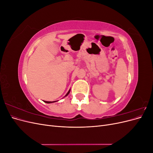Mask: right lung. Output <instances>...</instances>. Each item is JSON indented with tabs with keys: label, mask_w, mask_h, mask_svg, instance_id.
Here are the masks:
<instances>
[{
	"label": "right lung",
	"mask_w": 153,
	"mask_h": 153,
	"mask_svg": "<svg viewBox=\"0 0 153 153\" xmlns=\"http://www.w3.org/2000/svg\"><path fill=\"white\" fill-rule=\"evenodd\" d=\"M69 92H70V89H69V91L68 92V93L66 94V96H68V95L69 94ZM55 101H44V102L47 103H53V102H55Z\"/></svg>",
	"instance_id": "right-lung-1"
}]
</instances>
